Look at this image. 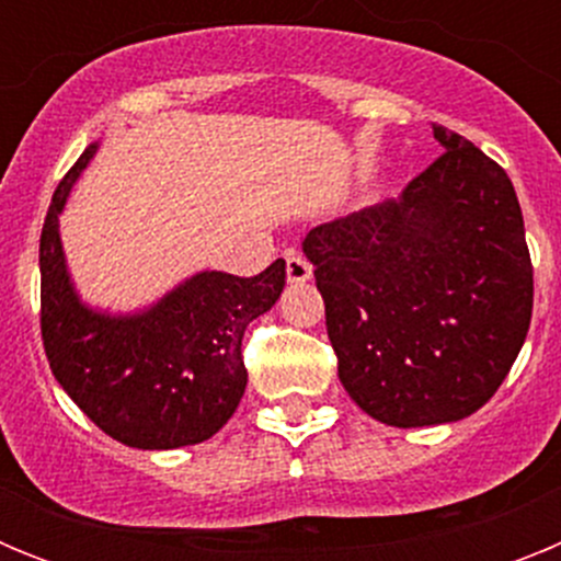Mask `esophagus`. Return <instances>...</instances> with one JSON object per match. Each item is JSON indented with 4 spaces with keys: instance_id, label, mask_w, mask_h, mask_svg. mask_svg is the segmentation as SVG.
Returning a JSON list of instances; mask_svg holds the SVG:
<instances>
[{
    "instance_id": "obj_1",
    "label": "esophagus",
    "mask_w": 561,
    "mask_h": 561,
    "mask_svg": "<svg viewBox=\"0 0 561 561\" xmlns=\"http://www.w3.org/2000/svg\"><path fill=\"white\" fill-rule=\"evenodd\" d=\"M286 277L289 284H306L311 277V264L300 252H286Z\"/></svg>"
}]
</instances>
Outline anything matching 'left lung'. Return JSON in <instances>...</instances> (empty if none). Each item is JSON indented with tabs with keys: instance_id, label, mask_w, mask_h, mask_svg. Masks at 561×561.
Listing matches in <instances>:
<instances>
[{
	"instance_id": "left-lung-1",
	"label": "left lung",
	"mask_w": 561,
	"mask_h": 561,
	"mask_svg": "<svg viewBox=\"0 0 561 561\" xmlns=\"http://www.w3.org/2000/svg\"><path fill=\"white\" fill-rule=\"evenodd\" d=\"M447 151L399 199L309 230L342 388L388 427L472 415L523 348L534 266L508 173L433 126Z\"/></svg>"
}]
</instances>
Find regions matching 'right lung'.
Returning <instances> with one entry per match:
<instances>
[{
	"label": "right lung",
	"instance_id": "obj_1",
	"mask_svg": "<svg viewBox=\"0 0 561 561\" xmlns=\"http://www.w3.org/2000/svg\"><path fill=\"white\" fill-rule=\"evenodd\" d=\"M98 146L53 193L42 227V340L67 396L114 440L137 449L202 444L225 427L247 388L241 340L286 284L277 257L255 277L199 272L146 311L81 304L64 261L58 216Z\"/></svg>",
	"mask_w": 561,
	"mask_h": 561
}]
</instances>
